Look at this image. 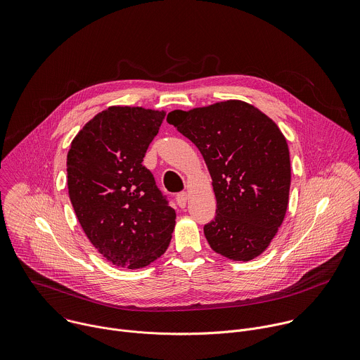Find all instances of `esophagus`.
Wrapping results in <instances>:
<instances>
[{"label": "esophagus", "mask_w": 360, "mask_h": 360, "mask_svg": "<svg viewBox=\"0 0 360 360\" xmlns=\"http://www.w3.org/2000/svg\"><path fill=\"white\" fill-rule=\"evenodd\" d=\"M187 198H188V194H187L186 191H181V193H179V194L176 195V201H177L179 207L184 208V207H186V204H187Z\"/></svg>", "instance_id": "esophagus-1"}]
</instances>
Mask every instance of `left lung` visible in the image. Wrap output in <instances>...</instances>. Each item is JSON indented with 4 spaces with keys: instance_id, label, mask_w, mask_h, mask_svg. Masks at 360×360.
I'll return each mask as SVG.
<instances>
[{
    "instance_id": "left-lung-1",
    "label": "left lung",
    "mask_w": 360,
    "mask_h": 360,
    "mask_svg": "<svg viewBox=\"0 0 360 360\" xmlns=\"http://www.w3.org/2000/svg\"><path fill=\"white\" fill-rule=\"evenodd\" d=\"M167 122L194 143L210 172L217 200V214L204 226L210 247L234 261L262 254L290 197V150L279 127L243 101L173 110Z\"/></svg>"
}]
</instances>
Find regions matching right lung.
I'll return each instance as SVG.
<instances>
[{
    "label": "right lung",
    "mask_w": 360,
    "mask_h": 360,
    "mask_svg": "<svg viewBox=\"0 0 360 360\" xmlns=\"http://www.w3.org/2000/svg\"><path fill=\"white\" fill-rule=\"evenodd\" d=\"M165 116L163 110L110 106L70 143V202L89 241L116 266H146L172 240L176 211L141 165Z\"/></svg>",
    "instance_id": "1"
}]
</instances>
